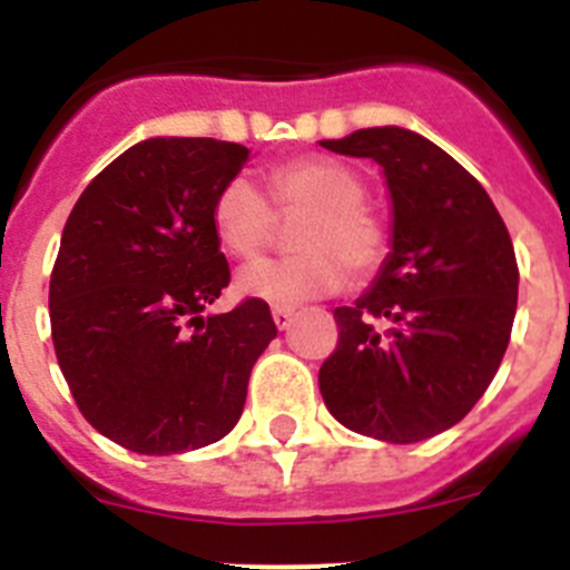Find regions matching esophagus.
I'll list each match as a JSON object with an SVG mask.
<instances>
[{"instance_id": "1", "label": "esophagus", "mask_w": 570, "mask_h": 570, "mask_svg": "<svg viewBox=\"0 0 570 570\" xmlns=\"http://www.w3.org/2000/svg\"><path fill=\"white\" fill-rule=\"evenodd\" d=\"M271 314H274L276 328H279V331L291 328V320H294V308H274Z\"/></svg>"}]
</instances>
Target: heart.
<instances>
[{"label": "heart", "instance_id": "heart-1", "mask_svg": "<svg viewBox=\"0 0 570 570\" xmlns=\"http://www.w3.org/2000/svg\"><path fill=\"white\" fill-rule=\"evenodd\" d=\"M268 194L279 214H305L296 228L299 254L245 265L234 282L239 296L268 302L274 308H294L334 294L347 268L367 274L385 256V228L374 210L362 205L365 185L345 165L325 156L291 159L268 174ZM210 228L225 254L248 259L271 242L276 214L250 179L234 176L216 190Z\"/></svg>", "mask_w": 570, "mask_h": 570}]
</instances>
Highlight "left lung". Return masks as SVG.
Masks as SVG:
<instances>
[{
	"instance_id": "left-lung-1",
	"label": "left lung",
	"mask_w": 570,
	"mask_h": 570,
	"mask_svg": "<svg viewBox=\"0 0 570 570\" xmlns=\"http://www.w3.org/2000/svg\"><path fill=\"white\" fill-rule=\"evenodd\" d=\"M320 145L374 159L391 196L380 274L334 308L322 400L371 440H431L476 405L505 356L520 288L511 236L485 188L414 130L362 128Z\"/></svg>"
}]
</instances>
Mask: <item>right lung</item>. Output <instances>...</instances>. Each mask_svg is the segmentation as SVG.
I'll return each instance as SVG.
<instances>
[{
    "label": "right lung",
    "instance_id": "add662e5",
    "mask_svg": "<svg viewBox=\"0 0 570 570\" xmlns=\"http://www.w3.org/2000/svg\"><path fill=\"white\" fill-rule=\"evenodd\" d=\"M248 156L236 142L154 136L116 156L65 223L50 276L59 367L85 420L136 454L223 440L276 336L259 299L203 316L230 282L210 205Z\"/></svg>",
    "mask_w": 570,
    "mask_h": 570
}]
</instances>
